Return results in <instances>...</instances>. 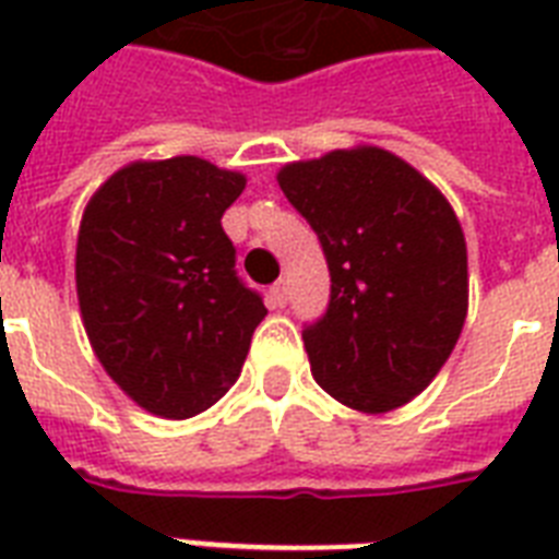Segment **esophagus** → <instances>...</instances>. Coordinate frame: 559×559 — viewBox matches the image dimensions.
<instances>
[{"mask_svg": "<svg viewBox=\"0 0 559 559\" xmlns=\"http://www.w3.org/2000/svg\"><path fill=\"white\" fill-rule=\"evenodd\" d=\"M270 305L272 307L287 305V284H284V281H275V284L270 287Z\"/></svg>", "mask_w": 559, "mask_h": 559, "instance_id": "34e87169", "label": "esophagus"}]
</instances>
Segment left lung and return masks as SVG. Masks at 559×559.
Instances as JSON below:
<instances>
[{
    "label": "left lung",
    "instance_id": "8db88e82",
    "mask_svg": "<svg viewBox=\"0 0 559 559\" xmlns=\"http://www.w3.org/2000/svg\"><path fill=\"white\" fill-rule=\"evenodd\" d=\"M275 179L331 266L328 313L305 331L316 382L362 415L406 406L467 319V240L450 200L377 144L287 162Z\"/></svg>",
    "mask_w": 559,
    "mask_h": 559
}]
</instances>
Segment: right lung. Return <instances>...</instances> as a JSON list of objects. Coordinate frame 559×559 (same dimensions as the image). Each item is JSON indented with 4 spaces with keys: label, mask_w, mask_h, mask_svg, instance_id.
Instances as JSON below:
<instances>
[{
    "label": "right lung",
    "mask_w": 559,
    "mask_h": 559,
    "mask_svg": "<svg viewBox=\"0 0 559 559\" xmlns=\"http://www.w3.org/2000/svg\"><path fill=\"white\" fill-rule=\"evenodd\" d=\"M246 177L200 156L139 159L83 209L74 287L95 357L165 420L211 408L240 377L266 307L235 272L219 217Z\"/></svg>",
    "instance_id": "add662e5"
}]
</instances>
